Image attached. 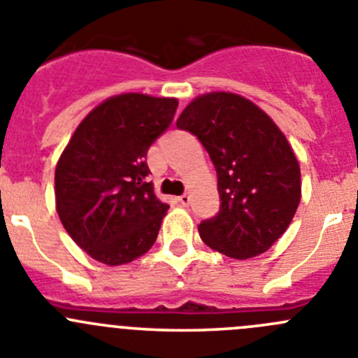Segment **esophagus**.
I'll use <instances>...</instances> for the list:
<instances>
[{
  "mask_svg": "<svg viewBox=\"0 0 358 358\" xmlns=\"http://www.w3.org/2000/svg\"><path fill=\"white\" fill-rule=\"evenodd\" d=\"M178 201H180V205H183V206H189V203H190V194H182L178 198Z\"/></svg>",
  "mask_w": 358,
  "mask_h": 358,
  "instance_id": "esophagus-1",
  "label": "esophagus"
}]
</instances>
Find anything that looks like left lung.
Wrapping results in <instances>:
<instances>
[{
  "instance_id": "8db88e82",
  "label": "left lung",
  "mask_w": 358,
  "mask_h": 358,
  "mask_svg": "<svg viewBox=\"0 0 358 358\" xmlns=\"http://www.w3.org/2000/svg\"><path fill=\"white\" fill-rule=\"evenodd\" d=\"M176 127L198 136L217 171L220 210L199 224L210 249L235 259L263 255L288 229L300 198V166L282 130L231 92L196 96Z\"/></svg>"
}]
</instances>
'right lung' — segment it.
<instances>
[{"label": "right lung", "instance_id": "right-lung-1", "mask_svg": "<svg viewBox=\"0 0 358 358\" xmlns=\"http://www.w3.org/2000/svg\"><path fill=\"white\" fill-rule=\"evenodd\" d=\"M178 100L122 93L100 102L56 164V212L72 240L103 265L148 252L168 203L146 182L150 145L173 122Z\"/></svg>", "mask_w": 358, "mask_h": 358}]
</instances>
